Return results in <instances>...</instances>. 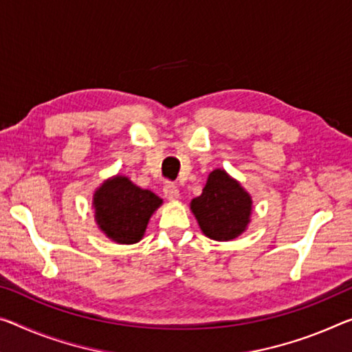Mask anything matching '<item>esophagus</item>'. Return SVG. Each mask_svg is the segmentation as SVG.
Instances as JSON below:
<instances>
[{"label": "esophagus", "mask_w": 352, "mask_h": 352, "mask_svg": "<svg viewBox=\"0 0 352 352\" xmlns=\"http://www.w3.org/2000/svg\"><path fill=\"white\" fill-rule=\"evenodd\" d=\"M163 191H164V196L169 200H177L178 196H180V191H178V186L174 182H167L163 188Z\"/></svg>", "instance_id": "1"}]
</instances>
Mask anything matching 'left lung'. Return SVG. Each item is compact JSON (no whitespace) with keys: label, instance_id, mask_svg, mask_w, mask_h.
I'll list each match as a JSON object with an SVG mask.
<instances>
[{"label":"left lung","instance_id":"8db88e82","mask_svg":"<svg viewBox=\"0 0 352 352\" xmlns=\"http://www.w3.org/2000/svg\"><path fill=\"white\" fill-rule=\"evenodd\" d=\"M250 206L249 194L221 169L211 172L202 194L191 202L202 232L217 241L241 235L249 222Z\"/></svg>","mask_w":352,"mask_h":352}]
</instances>
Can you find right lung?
<instances>
[{
  "instance_id": "add662e5",
  "label": "right lung",
  "mask_w": 352,
  "mask_h": 352,
  "mask_svg": "<svg viewBox=\"0 0 352 352\" xmlns=\"http://www.w3.org/2000/svg\"><path fill=\"white\" fill-rule=\"evenodd\" d=\"M163 204L156 194L142 189L126 177L104 182L94 196L96 217L108 238L120 244H133L142 238L150 216Z\"/></svg>"
}]
</instances>
